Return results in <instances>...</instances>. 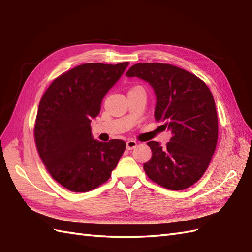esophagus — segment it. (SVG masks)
Masks as SVG:
<instances>
[{
    "label": "esophagus",
    "mask_w": 252,
    "mask_h": 252,
    "mask_svg": "<svg viewBox=\"0 0 252 252\" xmlns=\"http://www.w3.org/2000/svg\"><path fill=\"white\" fill-rule=\"evenodd\" d=\"M136 146H137V141L132 140V139L126 141V149L127 150H132V149H134V148H136Z\"/></svg>",
    "instance_id": "1"
}]
</instances>
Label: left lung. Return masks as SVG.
<instances>
[{"label":"left lung","mask_w":252,"mask_h":252,"mask_svg":"<svg viewBox=\"0 0 252 252\" xmlns=\"http://www.w3.org/2000/svg\"><path fill=\"white\" fill-rule=\"evenodd\" d=\"M126 75L152 86L154 118L172 134L165 148L158 141L147 143L152 158L144 164L146 175L171 190L189 188L203 176L217 144V113L209 87L195 74L169 63H136Z\"/></svg>","instance_id":"8db88e82"}]
</instances>
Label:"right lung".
<instances>
[{"mask_svg":"<svg viewBox=\"0 0 252 252\" xmlns=\"http://www.w3.org/2000/svg\"><path fill=\"white\" fill-rule=\"evenodd\" d=\"M127 66L80 64L56 77L42 95L34 128L37 150L50 175L71 191L106 182L126 149L121 139H94L90 122Z\"/></svg>","mask_w":252,"mask_h":252,"instance_id":"1","label":"right lung"}]
</instances>
